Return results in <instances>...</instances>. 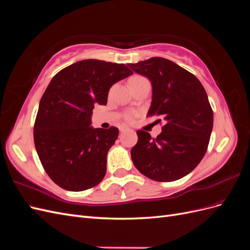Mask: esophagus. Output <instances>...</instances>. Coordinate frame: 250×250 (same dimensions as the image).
<instances>
[{
	"label": "esophagus",
	"mask_w": 250,
	"mask_h": 250,
	"mask_svg": "<svg viewBox=\"0 0 250 250\" xmlns=\"http://www.w3.org/2000/svg\"><path fill=\"white\" fill-rule=\"evenodd\" d=\"M119 129H120V131H121V132H123V131H126V130L129 129V128L126 127V126H120Z\"/></svg>",
	"instance_id": "1"
}]
</instances>
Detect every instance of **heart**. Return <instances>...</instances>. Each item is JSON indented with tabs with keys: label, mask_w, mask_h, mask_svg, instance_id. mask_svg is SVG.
Masks as SVG:
<instances>
[{
	"label": "heart",
	"mask_w": 250,
	"mask_h": 250,
	"mask_svg": "<svg viewBox=\"0 0 250 250\" xmlns=\"http://www.w3.org/2000/svg\"><path fill=\"white\" fill-rule=\"evenodd\" d=\"M142 78H144V77H141V76H133V77H131V78L129 79V82H130V81H133V80L142 79ZM133 117H134V113H133V112H129V113H127V115H126V120H127V121H132Z\"/></svg>",
	"instance_id": "obj_1"
}]
</instances>
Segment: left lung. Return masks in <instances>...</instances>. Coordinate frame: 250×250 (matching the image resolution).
I'll return each instance as SVG.
<instances>
[{
  "mask_svg": "<svg viewBox=\"0 0 250 250\" xmlns=\"http://www.w3.org/2000/svg\"><path fill=\"white\" fill-rule=\"evenodd\" d=\"M128 66L150 80L152 101L148 115L161 116L165 122L155 139L137 131L139 140L131 149L135 168L156 181L183 178L206 154L213 129V110L206 89L193 74L162 57Z\"/></svg>",
  "mask_w": 250,
  "mask_h": 250,
  "instance_id": "8db88e82",
  "label": "left lung"
}]
</instances>
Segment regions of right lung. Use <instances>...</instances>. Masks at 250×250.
Listing matches in <instances>:
<instances>
[{"instance_id":"obj_1","label":"right lung","mask_w":250,"mask_h":250,"mask_svg":"<svg viewBox=\"0 0 250 250\" xmlns=\"http://www.w3.org/2000/svg\"><path fill=\"white\" fill-rule=\"evenodd\" d=\"M132 71L125 64L85 59L57 73L43 93L34 124V144L50 178L67 191L101 183L119 129L93 128L92 110L106 105L109 88Z\"/></svg>"}]
</instances>
